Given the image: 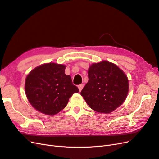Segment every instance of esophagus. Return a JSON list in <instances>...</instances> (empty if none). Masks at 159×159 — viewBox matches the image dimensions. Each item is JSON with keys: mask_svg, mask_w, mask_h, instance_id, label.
Segmentation results:
<instances>
[{"mask_svg": "<svg viewBox=\"0 0 159 159\" xmlns=\"http://www.w3.org/2000/svg\"><path fill=\"white\" fill-rule=\"evenodd\" d=\"M83 87H84V84H79V86H78V88H79V91H81V90H82L83 88Z\"/></svg>", "mask_w": 159, "mask_h": 159, "instance_id": "obj_1", "label": "esophagus"}]
</instances>
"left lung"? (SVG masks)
Here are the masks:
<instances>
[{"label": "left lung", "instance_id": "8db88e82", "mask_svg": "<svg viewBox=\"0 0 159 159\" xmlns=\"http://www.w3.org/2000/svg\"><path fill=\"white\" fill-rule=\"evenodd\" d=\"M89 81L80 95L93 110L108 113L124 103L128 93V77L116 64L107 61L93 64Z\"/></svg>", "mask_w": 159, "mask_h": 159}]
</instances>
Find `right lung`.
I'll return each instance as SVG.
<instances>
[{
	"instance_id": "add662e5",
	"label": "right lung",
	"mask_w": 159,
	"mask_h": 159,
	"mask_svg": "<svg viewBox=\"0 0 159 159\" xmlns=\"http://www.w3.org/2000/svg\"><path fill=\"white\" fill-rule=\"evenodd\" d=\"M62 64L48 63L34 68L25 79V94L36 110L53 116L66 106L69 98L79 92Z\"/></svg>"
}]
</instances>
